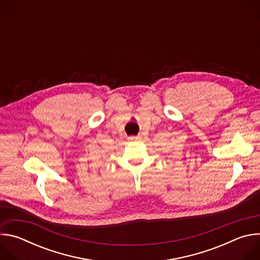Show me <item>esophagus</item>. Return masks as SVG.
I'll list each match as a JSON object with an SVG mask.
<instances>
[{
  "instance_id": "34e87169",
  "label": "esophagus",
  "mask_w": 260,
  "mask_h": 260,
  "mask_svg": "<svg viewBox=\"0 0 260 260\" xmlns=\"http://www.w3.org/2000/svg\"><path fill=\"white\" fill-rule=\"evenodd\" d=\"M139 140H141V136H133V137H131L129 138V141H139Z\"/></svg>"
}]
</instances>
